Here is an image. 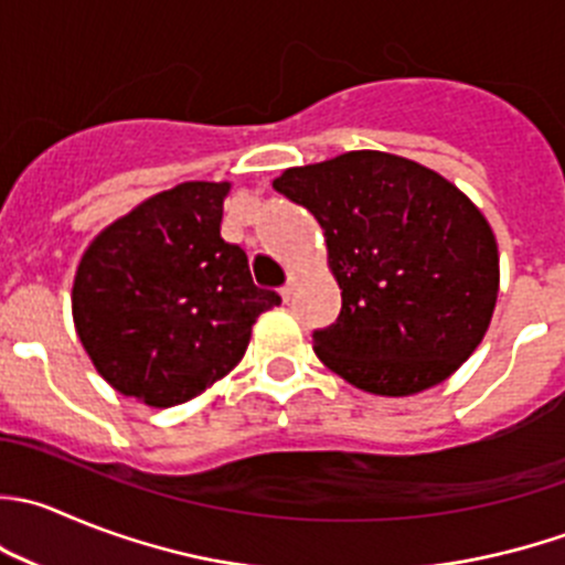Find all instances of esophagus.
Instances as JSON below:
<instances>
[{"label": "esophagus", "instance_id": "obj_1", "mask_svg": "<svg viewBox=\"0 0 565 565\" xmlns=\"http://www.w3.org/2000/svg\"><path fill=\"white\" fill-rule=\"evenodd\" d=\"M278 292H281L284 303H287V300H289V298H292V281H287V284H284V287H281V289H278Z\"/></svg>", "mask_w": 565, "mask_h": 565}]
</instances>
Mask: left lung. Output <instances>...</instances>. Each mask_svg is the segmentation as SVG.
<instances>
[{"label":"left lung","mask_w":565,"mask_h":565,"mask_svg":"<svg viewBox=\"0 0 565 565\" xmlns=\"http://www.w3.org/2000/svg\"><path fill=\"white\" fill-rule=\"evenodd\" d=\"M273 188L326 232L342 311L311 339L328 370L405 397L447 381L483 342L500 254L456 184L405 157L348 151L289 168Z\"/></svg>","instance_id":"8db88e82"}]
</instances>
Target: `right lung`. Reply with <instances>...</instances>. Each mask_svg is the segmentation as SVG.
Returning a JSON list of instances; mask_svg holds the SVG:
<instances>
[{
	"instance_id": "add662e5",
	"label": "right lung",
	"mask_w": 565,
	"mask_h": 565,
	"mask_svg": "<svg viewBox=\"0 0 565 565\" xmlns=\"http://www.w3.org/2000/svg\"><path fill=\"white\" fill-rule=\"evenodd\" d=\"M228 182H184L104 228L76 267L71 309L104 381L154 408L234 370L262 311L248 256L221 237Z\"/></svg>"
}]
</instances>
